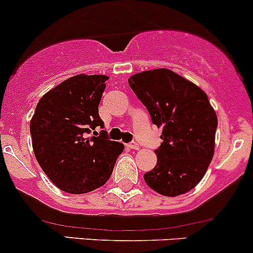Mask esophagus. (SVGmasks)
<instances>
[{
	"label": "esophagus",
	"instance_id": "1",
	"mask_svg": "<svg viewBox=\"0 0 253 253\" xmlns=\"http://www.w3.org/2000/svg\"><path fill=\"white\" fill-rule=\"evenodd\" d=\"M127 147L131 148V150H139L140 146L136 141H131V142H129V144H127Z\"/></svg>",
	"mask_w": 253,
	"mask_h": 253
}]
</instances>
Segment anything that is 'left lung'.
<instances>
[{"mask_svg":"<svg viewBox=\"0 0 253 253\" xmlns=\"http://www.w3.org/2000/svg\"><path fill=\"white\" fill-rule=\"evenodd\" d=\"M129 85L152 123L162 127L157 165L144 174L146 184L165 196L190 191L204 178L214 152L218 121L207 95L165 68L137 73Z\"/></svg>","mask_w":253,"mask_h":253,"instance_id":"left-lung-1","label":"left lung"}]
</instances>
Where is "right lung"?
Instances as JSON below:
<instances>
[{
	"label": "right lung",
	"mask_w": 253,
	"mask_h": 253,
	"mask_svg": "<svg viewBox=\"0 0 253 253\" xmlns=\"http://www.w3.org/2000/svg\"><path fill=\"white\" fill-rule=\"evenodd\" d=\"M107 75L79 74L64 80L41 97L30 122L33 150L42 170L58 189L86 194L107 183L122 142L111 141L98 105Z\"/></svg>",
	"instance_id": "obj_1"
}]
</instances>
